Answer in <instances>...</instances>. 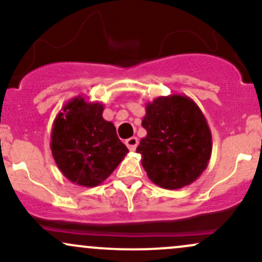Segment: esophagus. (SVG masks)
<instances>
[{
  "label": "esophagus",
  "mask_w": 262,
  "mask_h": 262,
  "mask_svg": "<svg viewBox=\"0 0 262 262\" xmlns=\"http://www.w3.org/2000/svg\"><path fill=\"white\" fill-rule=\"evenodd\" d=\"M125 145L128 146V149L130 150V151H134L138 146V139L135 137L129 138V139L125 140Z\"/></svg>",
  "instance_id": "34e87169"
}]
</instances>
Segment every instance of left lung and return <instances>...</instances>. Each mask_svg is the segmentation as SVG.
Wrapping results in <instances>:
<instances>
[{"mask_svg":"<svg viewBox=\"0 0 262 262\" xmlns=\"http://www.w3.org/2000/svg\"><path fill=\"white\" fill-rule=\"evenodd\" d=\"M146 137L137 152L155 185L179 189L202 175L212 155V133L202 111L185 95L156 97L145 104Z\"/></svg>","mask_w":262,"mask_h":262,"instance_id":"obj_1","label":"left lung"}]
</instances>
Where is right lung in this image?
<instances>
[{"label": "right lung", "mask_w": 262, "mask_h": 262, "mask_svg": "<svg viewBox=\"0 0 262 262\" xmlns=\"http://www.w3.org/2000/svg\"><path fill=\"white\" fill-rule=\"evenodd\" d=\"M104 106L76 96L55 117L50 149L56 166L69 181L83 187L101 185L129 150L116 127L102 117Z\"/></svg>", "instance_id": "right-lung-1"}]
</instances>
